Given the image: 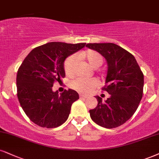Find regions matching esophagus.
<instances>
[{
    "mask_svg": "<svg viewBox=\"0 0 159 159\" xmlns=\"http://www.w3.org/2000/svg\"><path fill=\"white\" fill-rule=\"evenodd\" d=\"M80 97L81 98V99H87V98H88L87 96H85V95H83V94H80Z\"/></svg>",
    "mask_w": 159,
    "mask_h": 159,
    "instance_id": "34e87169",
    "label": "esophagus"
}]
</instances>
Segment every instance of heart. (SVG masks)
<instances>
[{"instance_id": "obj_1", "label": "heart", "mask_w": 159, "mask_h": 159, "mask_svg": "<svg viewBox=\"0 0 159 159\" xmlns=\"http://www.w3.org/2000/svg\"><path fill=\"white\" fill-rule=\"evenodd\" d=\"M80 57L85 58L89 62L93 68H98L103 63V57L99 53L93 50H88L85 52L80 53L79 54ZM78 57L76 54L68 57L64 62V69L67 75L73 76L75 73L76 63H77ZM70 87L76 91L82 93H91L93 89L98 86V81L95 79H84V78H76L73 81L70 82Z\"/></svg>"}]
</instances>
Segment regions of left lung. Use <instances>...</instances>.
<instances>
[{
  "label": "left lung",
  "instance_id": "1",
  "mask_svg": "<svg viewBox=\"0 0 159 159\" xmlns=\"http://www.w3.org/2000/svg\"><path fill=\"white\" fill-rule=\"evenodd\" d=\"M86 47L97 51L107 64L105 86L110 94L105 102L96 96L98 104L90 110L91 118L105 128H114L131 118L142 98L144 75L134 56L114 43H89Z\"/></svg>",
  "mask_w": 159,
  "mask_h": 159
}]
</instances>
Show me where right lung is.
Instances as JSON below:
<instances>
[{"mask_svg": "<svg viewBox=\"0 0 159 159\" xmlns=\"http://www.w3.org/2000/svg\"><path fill=\"white\" fill-rule=\"evenodd\" d=\"M85 43L51 42L32 50L17 74V98L27 116L42 127L54 128L67 120L72 104L79 99L76 91L61 94L53 91L54 82L66 76V58L84 48Z\"/></svg>", "mask_w": 159, "mask_h": 159, "instance_id": "1", "label": "right lung"}]
</instances>
